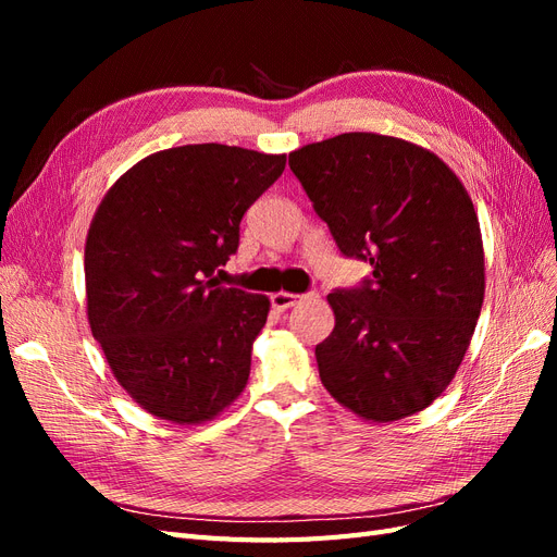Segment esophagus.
Returning <instances> with one entry per match:
<instances>
[{
    "mask_svg": "<svg viewBox=\"0 0 557 557\" xmlns=\"http://www.w3.org/2000/svg\"><path fill=\"white\" fill-rule=\"evenodd\" d=\"M299 299H301V295H295V293H285V290H278V293H274V295H272V307H274V309H278V311H285V309H290V307H295Z\"/></svg>",
    "mask_w": 557,
    "mask_h": 557,
    "instance_id": "obj_1",
    "label": "esophagus"
}]
</instances>
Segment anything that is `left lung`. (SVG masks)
Wrapping results in <instances>:
<instances>
[{
  "label": "left lung",
  "instance_id": "1",
  "mask_svg": "<svg viewBox=\"0 0 557 557\" xmlns=\"http://www.w3.org/2000/svg\"><path fill=\"white\" fill-rule=\"evenodd\" d=\"M288 162L344 256L372 264L360 288L327 295L320 381L372 423L423 411L458 372L483 307L469 193L432 150L376 132L307 144Z\"/></svg>",
  "mask_w": 557,
  "mask_h": 557
}]
</instances>
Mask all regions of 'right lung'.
<instances>
[{
  "label": "right lung",
  "instance_id": "add662e5",
  "mask_svg": "<svg viewBox=\"0 0 557 557\" xmlns=\"http://www.w3.org/2000/svg\"><path fill=\"white\" fill-rule=\"evenodd\" d=\"M285 156L225 144L158 150L117 178L86 239L92 336L150 416L199 425L248 383L269 297L213 278L239 248L246 209Z\"/></svg>",
  "mask_w": 557,
  "mask_h": 557
}]
</instances>
